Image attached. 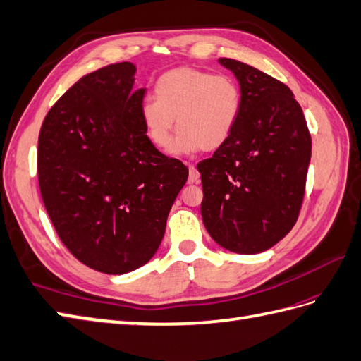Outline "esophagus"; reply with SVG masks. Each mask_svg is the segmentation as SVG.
Returning <instances> with one entry per match:
<instances>
[{"label": "esophagus", "instance_id": "1", "mask_svg": "<svg viewBox=\"0 0 361 361\" xmlns=\"http://www.w3.org/2000/svg\"><path fill=\"white\" fill-rule=\"evenodd\" d=\"M188 170H190L188 183H199V182H200V174H199L196 166H195V165H190Z\"/></svg>", "mask_w": 361, "mask_h": 361}]
</instances>
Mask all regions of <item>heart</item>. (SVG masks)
I'll list each match as a JSON object with an SVG mask.
<instances>
[{"label":"heart","mask_w":361,"mask_h":361,"mask_svg":"<svg viewBox=\"0 0 361 361\" xmlns=\"http://www.w3.org/2000/svg\"><path fill=\"white\" fill-rule=\"evenodd\" d=\"M242 96L231 78L196 67H179L156 81L154 99L140 109L145 135L157 150H169L176 127L174 153L214 152L230 139Z\"/></svg>","instance_id":"b5f03b06"}]
</instances>
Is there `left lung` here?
<instances>
[{
	"label": "left lung",
	"instance_id": "obj_1",
	"mask_svg": "<svg viewBox=\"0 0 361 361\" xmlns=\"http://www.w3.org/2000/svg\"><path fill=\"white\" fill-rule=\"evenodd\" d=\"M219 63L240 84L230 139L197 164L202 221L221 247L257 254L293 230L305 196L311 135L288 85L231 58Z\"/></svg>",
	"mask_w": 361,
	"mask_h": 361
}]
</instances>
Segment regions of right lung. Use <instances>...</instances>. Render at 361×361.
<instances>
[{"mask_svg":"<svg viewBox=\"0 0 361 361\" xmlns=\"http://www.w3.org/2000/svg\"><path fill=\"white\" fill-rule=\"evenodd\" d=\"M136 67L84 75L54 104L38 139V180L51 224L73 256L105 274L145 265L188 179L148 140Z\"/></svg>","mask_w":361,"mask_h":361,"instance_id":"1","label":"right lung"}]
</instances>
